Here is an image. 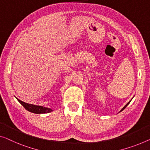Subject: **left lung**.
<instances>
[{
  "label": "left lung",
  "instance_id": "1",
  "mask_svg": "<svg viewBox=\"0 0 150 150\" xmlns=\"http://www.w3.org/2000/svg\"><path fill=\"white\" fill-rule=\"evenodd\" d=\"M131 100H132V99H131V100H130V101H129V102H128V103H127V104L126 105H125V106L123 107V108H122L121 109V110H120V112H121V111H122V110H124V109H125V108H126V107H127V106H128V105H129V103H130V102H131Z\"/></svg>",
  "mask_w": 150,
  "mask_h": 150
}]
</instances>
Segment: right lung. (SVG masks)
Masks as SVG:
<instances>
[{"mask_svg": "<svg viewBox=\"0 0 150 150\" xmlns=\"http://www.w3.org/2000/svg\"><path fill=\"white\" fill-rule=\"evenodd\" d=\"M18 102L25 108L27 110L30 111L31 112L35 113V114H45V113H49L53 111L52 109L50 108H47V107L42 106H37V105L31 104L28 103H25L23 102L21 100H20L17 98Z\"/></svg>", "mask_w": 150, "mask_h": 150, "instance_id": "right-lung-1", "label": "right lung"}]
</instances>
